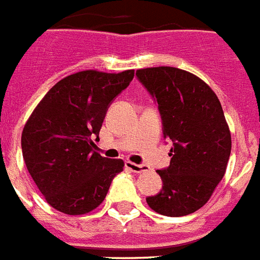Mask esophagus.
Here are the masks:
<instances>
[{
  "instance_id": "obj_1",
  "label": "esophagus",
  "mask_w": 260,
  "mask_h": 260,
  "mask_svg": "<svg viewBox=\"0 0 260 260\" xmlns=\"http://www.w3.org/2000/svg\"><path fill=\"white\" fill-rule=\"evenodd\" d=\"M125 167H126V169H129V171H132V172H143V171H147V167L146 165H140V164H135V162H131V161H126L125 162Z\"/></svg>"
}]
</instances>
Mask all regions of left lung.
Segmentation results:
<instances>
[{"label": "left lung", "instance_id": "obj_1", "mask_svg": "<svg viewBox=\"0 0 260 260\" xmlns=\"http://www.w3.org/2000/svg\"><path fill=\"white\" fill-rule=\"evenodd\" d=\"M136 76L158 103L164 138L174 143L169 167L157 171L164 186L146 201L165 216L196 212L224 176L232 151L222 105L211 86L189 71L159 66L136 70Z\"/></svg>", "mask_w": 260, "mask_h": 260}]
</instances>
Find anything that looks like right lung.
<instances>
[{"label": "right lung", "mask_w": 260, "mask_h": 260, "mask_svg": "<svg viewBox=\"0 0 260 260\" xmlns=\"http://www.w3.org/2000/svg\"><path fill=\"white\" fill-rule=\"evenodd\" d=\"M135 71L85 70L55 84L28 117L22 132L28 174L52 208L84 215L98 208L122 159L96 153L106 111Z\"/></svg>", "instance_id": "1"}]
</instances>
